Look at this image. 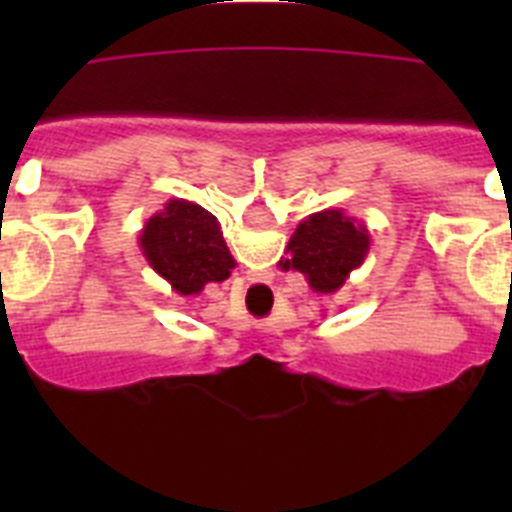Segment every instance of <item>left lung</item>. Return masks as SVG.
Listing matches in <instances>:
<instances>
[{"label":"left lung","mask_w":512,"mask_h":512,"mask_svg":"<svg viewBox=\"0 0 512 512\" xmlns=\"http://www.w3.org/2000/svg\"><path fill=\"white\" fill-rule=\"evenodd\" d=\"M369 246V228L356 217L343 210L312 212L289 238V259H284L282 266L300 271L312 292L333 295L346 284L351 271L361 269Z\"/></svg>","instance_id":"1"}]
</instances>
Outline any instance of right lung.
Segmentation results:
<instances>
[{"instance_id": "add662e5", "label": "right lung", "mask_w": 512, "mask_h": 512, "mask_svg": "<svg viewBox=\"0 0 512 512\" xmlns=\"http://www.w3.org/2000/svg\"><path fill=\"white\" fill-rule=\"evenodd\" d=\"M140 253L176 295H200L205 284L225 282L235 259L212 212L189 200H169L140 230Z\"/></svg>"}]
</instances>
